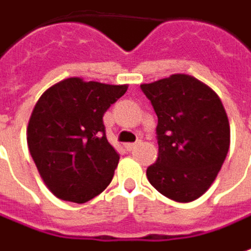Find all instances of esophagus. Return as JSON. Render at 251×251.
Returning <instances> with one entry per match:
<instances>
[{"mask_svg":"<svg viewBox=\"0 0 251 251\" xmlns=\"http://www.w3.org/2000/svg\"><path fill=\"white\" fill-rule=\"evenodd\" d=\"M135 145H137V144L130 142V144H126V145H124V148H126V151H128V152H130V151H132L134 148H135Z\"/></svg>","mask_w":251,"mask_h":251,"instance_id":"esophagus-1","label":"esophagus"}]
</instances>
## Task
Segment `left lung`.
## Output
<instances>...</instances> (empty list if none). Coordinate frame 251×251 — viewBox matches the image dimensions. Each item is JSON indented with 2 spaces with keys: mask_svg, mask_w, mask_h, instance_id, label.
Listing matches in <instances>:
<instances>
[{
  "mask_svg": "<svg viewBox=\"0 0 251 251\" xmlns=\"http://www.w3.org/2000/svg\"><path fill=\"white\" fill-rule=\"evenodd\" d=\"M141 89L158 116V160L147 169V177L165 197L194 201L211 187L229 151L222 101L205 83L184 74Z\"/></svg>",
  "mask_w": 251,
  "mask_h": 251,
  "instance_id": "8db88e82",
  "label": "left lung"
}]
</instances>
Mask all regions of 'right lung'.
Wrapping results in <instances>:
<instances>
[{
	"instance_id": "add662e5",
	"label": "right lung",
	"mask_w": 251,
	"mask_h": 251,
	"mask_svg": "<svg viewBox=\"0 0 251 251\" xmlns=\"http://www.w3.org/2000/svg\"><path fill=\"white\" fill-rule=\"evenodd\" d=\"M127 88L68 78L37 100L27 126V145L55 197L83 204L110 184L120 156L106 138L103 116Z\"/></svg>"
}]
</instances>
